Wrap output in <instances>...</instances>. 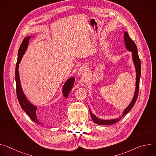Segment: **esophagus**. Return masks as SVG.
<instances>
[{"instance_id":"34e87169","label":"esophagus","mask_w":156,"mask_h":156,"mask_svg":"<svg viewBox=\"0 0 156 156\" xmlns=\"http://www.w3.org/2000/svg\"><path fill=\"white\" fill-rule=\"evenodd\" d=\"M87 68L86 67V66H83L78 69V74L79 75H84V74L87 73Z\"/></svg>"}]
</instances>
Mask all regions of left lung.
Segmentation results:
<instances>
[{"label": "left lung", "instance_id": "8db88e82", "mask_svg": "<svg viewBox=\"0 0 156 156\" xmlns=\"http://www.w3.org/2000/svg\"><path fill=\"white\" fill-rule=\"evenodd\" d=\"M124 41L125 43V46L129 51H131L132 52V58L133 62L135 63V69H136V90L135 92L134 96H133V98L129 104V105L124 110L123 115L121 117L116 119H113V120H102L97 118L92 112L90 108V112L91 114V117L93 120V121L98 125H112L114 123H115L118 122L122 117L125 115L127 113H128L131 109L133 108V107L134 106L137 98L138 95V92H139V87H140V76H141V61L138 54V49L137 47L136 46L135 43L134 42L129 36L127 32H124Z\"/></svg>", "mask_w": 156, "mask_h": 156}]
</instances>
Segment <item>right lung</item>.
I'll list each match as a JSON object with an SVG mask.
<instances>
[{
	"instance_id": "add662e5",
	"label": "right lung",
	"mask_w": 156,
	"mask_h": 156,
	"mask_svg": "<svg viewBox=\"0 0 156 156\" xmlns=\"http://www.w3.org/2000/svg\"><path fill=\"white\" fill-rule=\"evenodd\" d=\"M31 36H27L24 38L23 42L21 44L20 47L18 50V60L16 64V68H15V80H16V95L17 98L18 100V102L20 104L21 107L22 108L25 112L29 115L30 119L38 125L42 124L37 119L36 112V108L37 107L33 105L32 104H31L28 99L26 98L23 90H22L21 86L20 84V76H19V72H18V66L19 63L22 58V57L24 55L25 51H27L29 40L31 38ZM75 82V78H71L69 79L67 81L65 82L64 84L63 87V94L65 98H67L69 93L72 90V88L73 86V84Z\"/></svg>"
}]
</instances>
